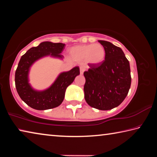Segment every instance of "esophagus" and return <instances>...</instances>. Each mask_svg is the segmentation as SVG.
Listing matches in <instances>:
<instances>
[{"label":"esophagus","mask_w":157,"mask_h":157,"mask_svg":"<svg viewBox=\"0 0 157 157\" xmlns=\"http://www.w3.org/2000/svg\"><path fill=\"white\" fill-rule=\"evenodd\" d=\"M85 70H86V68H85V67H84V66H80V68H79V71H80V74H83L84 72L85 71Z\"/></svg>","instance_id":"esophagus-1"}]
</instances>
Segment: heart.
Returning a JSON list of instances; mask_svg holds the SVG:
<instances>
[{
  "mask_svg": "<svg viewBox=\"0 0 157 157\" xmlns=\"http://www.w3.org/2000/svg\"><path fill=\"white\" fill-rule=\"evenodd\" d=\"M69 54L76 62H86L91 64L98 65L105 60L106 52L105 48L100 44L79 45L72 47Z\"/></svg>",
  "mask_w": 157,
  "mask_h": 157,
  "instance_id": "b5f03b06",
  "label": "heart"
}]
</instances>
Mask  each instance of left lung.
<instances>
[{"mask_svg": "<svg viewBox=\"0 0 157 157\" xmlns=\"http://www.w3.org/2000/svg\"><path fill=\"white\" fill-rule=\"evenodd\" d=\"M98 42L105 48V58L100 64L89 63L90 68L84 73V98L92 107L110 110L128 94L132 81L129 62L121 48L109 41Z\"/></svg>", "mask_w": 157, "mask_h": 157, "instance_id": "left-lung-1", "label": "left lung"}]
</instances>
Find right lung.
<instances>
[{
  "label": "right lung",
  "instance_id": "add662e5",
  "mask_svg": "<svg viewBox=\"0 0 157 157\" xmlns=\"http://www.w3.org/2000/svg\"><path fill=\"white\" fill-rule=\"evenodd\" d=\"M64 48L65 44L62 43L42 42L38 46L29 49L18 62L15 73L16 89L21 100L34 109L46 110L59 106L64 98L66 88L79 75V68L75 66L61 73L50 88L42 91H35L28 83L29 70L35 61L47 55L63 58L61 53Z\"/></svg>",
  "mask_w": 157,
  "mask_h": 157
}]
</instances>
